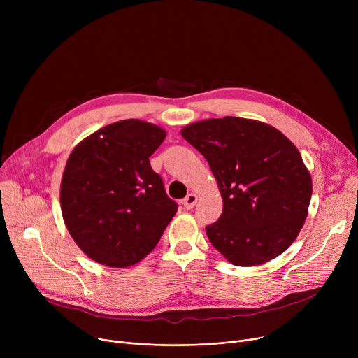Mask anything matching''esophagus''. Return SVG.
<instances>
[{
  "mask_svg": "<svg viewBox=\"0 0 358 358\" xmlns=\"http://www.w3.org/2000/svg\"><path fill=\"white\" fill-rule=\"evenodd\" d=\"M181 203H182V206H184L187 210H190V209L194 208L196 203H197V196L194 193H190Z\"/></svg>",
  "mask_w": 358,
  "mask_h": 358,
  "instance_id": "obj_1",
  "label": "esophagus"
}]
</instances>
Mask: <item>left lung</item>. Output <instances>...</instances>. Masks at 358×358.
Wrapping results in <instances>:
<instances>
[{"instance_id":"obj_1","label":"left lung","mask_w":358,"mask_h":358,"mask_svg":"<svg viewBox=\"0 0 358 358\" xmlns=\"http://www.w3.org/2000/svg\"><path fill=\"white\" fill-rule=\"evenodd\" d=\"M181 136L209 162L223 200L206 228L231 264L252 267L283 254L308 216L312 178L293 142L264 122L227 116L192 123Z\"/></svg>"}]
</instances>
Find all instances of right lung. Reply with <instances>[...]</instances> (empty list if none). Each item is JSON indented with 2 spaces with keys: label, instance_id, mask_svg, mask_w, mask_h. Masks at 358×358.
Listing matches in <instances>:
<instances>
[{
  "label": "right lung",
  "instance_id": "obj_1",
  "mask_svg": "<svg viewBox=\"0 0 358 358\" xmlns=\"http://www.w3.org/2000/svg\"><path fill=\"white\" fill-rule=\"evenodd\" d=\"M165 136L157 124L127 119L94 131L71 152L61 181L62 217L75 243L99 264H138L177 213L149 164Z\"/></svg>",
  "mask_w": 358,
  "mask_h": 358
}]
</instances>
